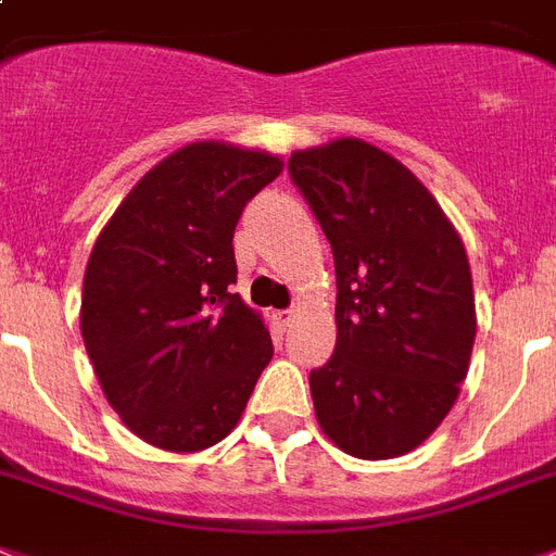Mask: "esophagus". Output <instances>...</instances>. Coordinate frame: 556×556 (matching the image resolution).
<instances>
[{
	"label": "esophagus",
	"mask_w": 556,
	"mask_h": 556,
	"mask_svg": "<svg viewBox=\"0 0 556 556\" xmlns=\"http://www.w3.org/2000/svg\"><path fill=\"white\" fill-rule=\"evenodd\" d=\"M293 319H296V314H293V311H279V314H277L279 328H286V331L293 325Z\"/></svg>",
	"instance_id": "obj_1"
}]
</instances>
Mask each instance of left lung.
Wrapping results in <instances>:
<instances>
[{
    "instance_id": "8db88e82",
    "label": "left lung",
    "mask_w": 556,
    "mask_h": 556,
    "mask_svg": "<svg viewBox=\"0 0 556 556\" xmlns=\"http://www.w3.org/2000/svg\"><path fill=\"white\" fill-rule=\"evenodd\" d=\"M288 174L337 268V349L311 371L319 428L351 457L408 454L468 374L477 314L463 239L426 185L363 139L293 151Z\"/></svg>"
}]
</instances>
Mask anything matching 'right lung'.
Returning a JSON list of instances; mask_svg holds the SVG:
<instances>
[{
  "label": "right lung",
  "mask_w": 556,
  "mask_h": 556,
  "mask_svg": "<svg viewBox=\"0 0 556 556\" xmlns=\"http://www.w3.org/2000/svg\"><path fill=\"white\" fill-rule=\"evenodd\" d=\"M279 174L274 153L179 148L134 185L90 251L85 351L111 408L156 448L225 440L274 356L263 317L231 286L242 207Z\"/></svg>",
  "instance_id": "add662e5"
}]
</instances>
